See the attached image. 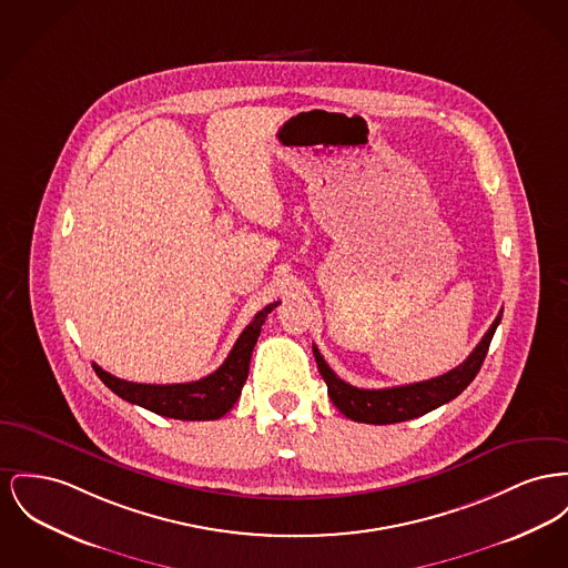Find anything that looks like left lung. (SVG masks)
<instances>
[{"mask_svg": "<svg viewBox=\"0 0 568 568\" xmlns=\"http://www.w3.org/2000/svg\"><path fill=\"white\" fill-rule=\"evenodd\" d=\"M500 315L494 320L491 328L480 338V343L474 347V352L467 356L466 361L459 367L427 379L418 384H405V386H395V388H379V390H365L356 388L347 382H343L333 368L326 365L324 356L320 349L313 345V354L317 361V368L328 386V397L334 405L338 407L341 414L356 423H367V425H395L403 420L418 418L435 407L455 399L462 395L469 386V382L476 377V373L483 367L489 343L494 338V333L500 324Z\"/></svg>", "mask_w": 568, "mask_h": 568, "instance_id": "8db88e82", "label": "left lung"}]
</instances>
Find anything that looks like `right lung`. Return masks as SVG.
<instances>
[{
  "label": "right lung",
  "instance_id": "obj_1",
  "mask_svg": "<svg viewBox=\"0 0 568 568\" xmlns=\"http://www.w3.org/2000/svg\"><path fill=\"white\" fill-rule=\"evenodd\" d=\"M281 302H272L262 308L253 322L237 336L230 356L214 373L189 384H136L120 379L97 363L92 367L101 377L102 384L113 390L118 397L129 403L141 405L159 416L178 418V420H216L225 416L235 405L242 393V386L248 377V363L257 336L266 322L267 313H272Z\"/></svg>",
  "mask_w": 568,
  "mask_h": 568
}]
</instances>
